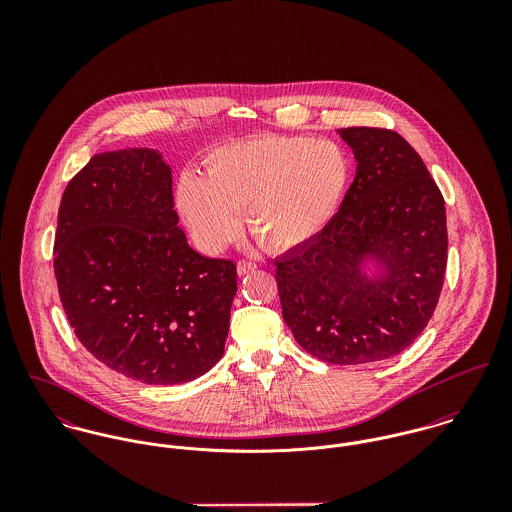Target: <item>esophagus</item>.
Returning <instances> with one entry per match:
<instances>
[{"label": "esophagus", "instance_id": "1", "mask_svg": "<svg viewBox=\"0 0 512 512\" xmlns=\"http://www.w3.org/2000/svg\"><path fill=\"white\" fill-rule=\"evenodd\" d=\"M256 268H258V266H256L254 262H250V260H240V262L236 264L238 276H246V274H252Z\"/></svg>", "mask_w": 512, "mask_h": 512}]
</instances>
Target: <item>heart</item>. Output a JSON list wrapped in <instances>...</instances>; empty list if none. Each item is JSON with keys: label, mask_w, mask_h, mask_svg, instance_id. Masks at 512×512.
Here are the masks:
<instances>
[{"label": "heart", "mask_w": 512, "mask_h": 512, "mask_svg": "<svg viewBox=\"0 0 512 512\" xmlns=\"http://www.w3.org/2000/svg\"><path fill=\"white\" fill-rule=\"evenodd\" d=\"M351 179L347 153L331 140L262 134L213 149L203 179L183 173L175 203L207 250L232 242L244 217L268 252L311 242L337 213Z\"/></svg>", "instance_id": "heart-1"}]
</instances>
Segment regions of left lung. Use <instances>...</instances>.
Here are the masks:
<instances>
[{"label":"left lung","instance_id":"1","mask_svg":"<svg viewBox=\"0 0 512 512\" xmlns=\"http://www.w3.org/2000/svg\"><path fill=\"white\" fill-rule=\"evenodd\" d=\"M337 132L355 153V181L329 224L276 260V282L301 349L365 365L400 355L432 319L447 264L445 205L400 134Z\"/></svg>","mask_w":512,"mask_h":512}]
</instances>
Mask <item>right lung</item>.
I'll return each instance as SVG.
<instances>
[{"label": "right lung", "instance_id": "1", "mask_svg": "<svg viewBox=\"0 0 512 512\" xmlns=\"http://www.w3.org/2000/svg\"><path fill=\"white\" fill-rule=\"evenodd\" d=\"M53 252L74 335L102 365L167 386L219 363L236 266L187 244L157 149L94 155L63 193Z\"/></svg>", "mask_w": 512, "mask_h": 512}]
</instances>
